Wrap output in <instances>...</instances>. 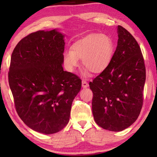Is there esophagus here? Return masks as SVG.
Returning a JSON list of instances; mask_svg holds the SVG:
<instances>
[{
	"mask_svg": "<svg viewBox=\"0 0 157 157\" xmlns=\"http://www.w3.org/2000/svg\"><path fill=\"white\" fill-rule=\"evenodd\" d=\"M82 86L83 88H88L89 86V84H88V82H86V80H82Z\"/></svg>",
	"mask_w": 157,
	"mask_h": 157,
	"instance_id": "esophagus-1",
	"label": "esophagus"
}]
</instances>
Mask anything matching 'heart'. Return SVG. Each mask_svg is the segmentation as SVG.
<instances>
[{
    "instance_id": "heart-1",
    "label": "heart",
    "mask_w": 157,
    "mask_h": 157,
    "mask_svg": "<svg viewBox=\"0 0 157 157\" xmlns=\"http://www.w3.org/2000/svg\"><path fill=\"white\" fill-rule=\"evenodd\" d=\"M114 44L112 39L105 34L92 33L75 41L63 53V64L69 72H73L82 59V65L93 73H101L108 67L113 55ZM87 75V71L84 73Z\"/></svg>"
}]
</instances>
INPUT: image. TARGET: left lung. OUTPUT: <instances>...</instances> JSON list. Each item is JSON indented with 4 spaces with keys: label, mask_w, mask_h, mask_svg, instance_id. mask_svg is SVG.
Listing matches in <instances>:
<instances>
[{
    "label": "left lung",
    "mask_w": 157,
    "mask_h": 157,
    "mask_svg": "<svg viewBox=\"0 0 157 157\" xmlns=\"http://www.w3.org/2000/svg\"><path fill=\"white\" fill-rule=\"evenodd\" d=\"M117 46L108 67L89 83L92 113L105 129L121 132L138 119L143 104L146 69L136 39L117 26Z\"/></svg>",
    "instance_id": "1"
}]
</instances>
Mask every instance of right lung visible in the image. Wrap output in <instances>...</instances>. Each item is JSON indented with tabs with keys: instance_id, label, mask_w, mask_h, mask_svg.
<instances>
[{
	"instance_id": "obj_1",
	"label": "right lung",
	"mask_w": 157,
	"mask_h": 157,
	"mask_svg": "<svg viewBox=\"0 0 157 157\" xmlns=\"http://www.w3.org/2000/svg\"><path fill=\"white\" fill-rule=\"evenodd\" d=\"M64 36L56 29L32 33L19 42L11 58L9 83L17 113L44 134L67 125L82 87L78 76L63 70Z\"/></svg>"
}]
</instances>
